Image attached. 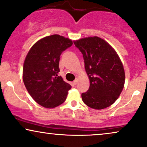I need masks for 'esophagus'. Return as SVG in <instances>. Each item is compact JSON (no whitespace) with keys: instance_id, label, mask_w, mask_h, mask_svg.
<instances>
[{"instance_id":"1","label":"esophagus","mask_w":147,"mask_h":147,"mask_svg":"<svg viewBox=\"0 0 147 147\" xmlns=\"http://www.w3.org/2000/svg\"><path fill=\"white\" fill-rule=\"evenodd\" d=\"M73 84L74 85H76L78 84V79H76L75 80H74V82H73Z\"/></svg>"}]
</instances>
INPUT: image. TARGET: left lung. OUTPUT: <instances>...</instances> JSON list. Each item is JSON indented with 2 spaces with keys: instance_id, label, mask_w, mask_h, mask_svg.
<instances>
[{
  "instance_id": "1",
  "label": "left lung",
  "mask_w": 147,
  "mask_h": 147,
  "mask_svg": "<svg viewBox=\"0 0 147 147\" xmlns=\"http://www.w3.org/2000/svg\"><path fill=\"white\" fill-rule=\"evenodd\" d=\"M82 53L90 87L82 94L83 102L94 109L107 108L116 101L125 83L119 56L109 44L97 36L74 41Z\"/></svg>"
}]
</instances>
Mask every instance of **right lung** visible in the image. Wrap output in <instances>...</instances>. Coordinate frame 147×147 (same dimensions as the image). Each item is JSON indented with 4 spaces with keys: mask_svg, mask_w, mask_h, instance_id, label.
Listing matches in <instances>:
<instances>
[{
    "mask_svg": "<svg viewBox=\"0 0 147 147\" xmlns=\"http://www.w3.org/2000/svg\"><path fill=\"white\" fill-rule=\"evenodd\" d=\"M72 40L54 34L34 44L26 57L23 80L32 98L45 108H54L66 100L71 85L58 76L60 55Z\"/></svg>",
    "mask_w": 147,
    "mask_h": 147,
    "instance_id": "add662e5",
    "label": "right lung"
}]
</instances>
